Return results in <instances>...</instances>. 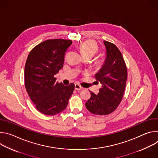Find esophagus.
<instances>
[{
  "instance_id": "1",
  "label": "esophagus",
  "mask_w": 158,
  "mask_h": 158,
  "mask_svg": "<svg viewBox=\"0 0 158 158\" xmlns=\"http://www.w3.org/2000/svg\"><path fill=\"white\" fill-rule=\"evenodd\" d=\"M75 89L77 91H80V90H82L83 88L79 84H75Z\"/></svg>"
}]
</instances>
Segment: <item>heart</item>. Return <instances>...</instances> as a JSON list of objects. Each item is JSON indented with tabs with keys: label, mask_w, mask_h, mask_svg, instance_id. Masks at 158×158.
I'll return each mask as SVG.
<instances>
[{
	"label": "heart",
	"mask_w": 158,
	"mask_h": 158,
	"mask_svg": "<svg viewBox=\"0 0 158 158\" xmlns=\"http://www.w3.org/2000/svg\"><path fill=\"white\" fill-rule=\"evenodd\" d=\"M79 51L82 56H89L92 57L98 51V48L94 42L87 40L82 42L79 46Z\"/></svg>",
	"instance_id": "obj_1"
}]
</instances>
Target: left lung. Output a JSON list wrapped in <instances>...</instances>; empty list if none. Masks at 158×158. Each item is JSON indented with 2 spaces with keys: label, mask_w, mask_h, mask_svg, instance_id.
<instances>
[{
  "label": "left lung",
  "mask_w": 158,
  "mask_h": 158,
  "mask_svg": "<svg viewBox=\"0 0 158 158\" xmlns=\"http://www.w3.org/2000/svg\"><path fill=\"white\" fill-rule=\"evenodd\" d=\"M103 42L106 58L95 76L102 87L98 94L90 91L91 98L85 102L87 110L96 115H107L116 109L123 99L127 77L126 65L119 49L111 42Z\"/></svg>",
  "instance_id": "1"
}]
</instances>
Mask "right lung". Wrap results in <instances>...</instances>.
I'll return each instance as SVG.
<instances>
[{"label": "right lung", "instance_id": "obj_1", "mask_svg": "<svg viewBox=\"0 0 158 158\" xmlns=\"http://www.w3.org/2000/svg\"><path fill=\"white\" fill-rule=\"evenodd\" d=\"M72 43L60 39L45 40L34 48L27 57L26 89L37 109L44 114L52 116L63 111L73 93V83L64 85L54 77L62 68L65 51Z\"/></svg>", "mask_w": 158, "mask_h": 158}]
</instances>
